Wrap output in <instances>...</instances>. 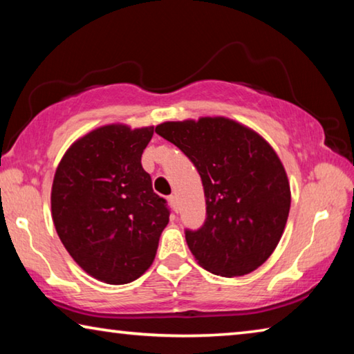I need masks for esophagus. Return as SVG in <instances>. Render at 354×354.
<instances>
[{
  "label": "esophagus",
  "instance_id": "1",
  "mask_svg": "<svg viewBox=\"0 0 354 354\" xmlns=\"http://www.w3.org/2000/svg\"><path fill=\"white\" fill-rule=\"evenodd\" d=\"M168 201H170V206L173 207V211L178 212V198H176V195H170V197H168Z\"/></svg>",
  "mask_w": 354,
  "mask_h": 354
}]
</instances>
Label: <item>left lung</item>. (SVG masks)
<instances>
[{
  "label": "left lung",
  "mask_w": 354,
  "mask_h": 354,
  "mask_svg": "<svg viewBox=\"0 0 354 354\" xmlns=\"http://www.w3.org/2000/svg\"><path fill=\"white\" fill-rule=\"evenodd\" d=\"M156 133L189 157L203 183V225L184 230L195 260L216 276L255 271L277 248L290 212L288 178L276 151L227 118L164 122Z\"/></svg>",
  "instance_id": "left-lung-1"
}]
</instances>
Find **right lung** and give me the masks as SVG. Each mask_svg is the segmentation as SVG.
Masks as SVG:
<instances>
[{"mask_svg": "<svg viewBox=\"0 0 354 354\" xmlns=\"http://www.w3.org/2000/svg\"><path fill=\"white\" fill-rule=\"evenodd\" d=\"M153 133L154 127H99L77 140L56 168V233L77 265L105 283H129L153 265L170 217L142 167Z\"/></svg>", "mask_w": 354, "mask_h": 354, "instance_id": "add662e5", "label": "right lung"}]
</instances>
